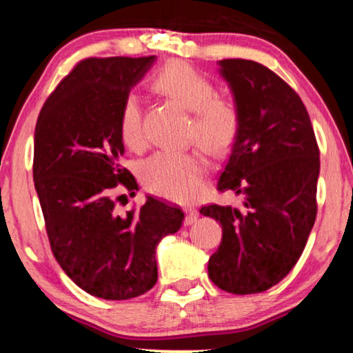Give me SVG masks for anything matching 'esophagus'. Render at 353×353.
<instances>
[{
    "instance_id": "obj_1",
    "label": "esophagus",
    "mask_w": 353,
    "mask_h": 353,
    "mask_svg": "<svg viewBox=\"0 0 353 353\" xmlns=\"http://www.w3.org/2000/svg\"><path fill=\"white\" fill-rule=\"evenodd\" d=\"M197 219H199V212H197L196 209H186V219H185V223L186 225H192L196 223Z\"/></svg>"
}]
</instances>
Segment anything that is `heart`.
I'll return each mask as SVG.
<instances>
[{"label": "heart", "instance_id": "b5f03b06", "mask_svg": "<svg viewBox=\"0 0 353 353\" xmlns=\"http://www.w3.org/2000/svg\"><path fill=\"white\" fill-rule=\"evenodd\" d=\"M154 90L192 114L190 133L214 156L228 151L239 130V109L230 96L215 94L212 81L183 61H172L157 72ZM119 130L128 148L143 144L141 104L127 94L120 105ZM207 163L199 154L161 151L141 165L144 186L173 202H190L204 191Z\"/></svg>", "mask_w": 353, "mask_h": 353}]
</instances>
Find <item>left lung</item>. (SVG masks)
<instances>
[{
  "mask_svg": "<svg viewBox=\"0 0 353 353\" xmlns=\"http://www.w3.org/2000/svg\"><path fill=\"white\" fill-rule=\"evenodd\" d=\"M239 109V130L219 191L243 196V209L207 205L221 225L209 278L231 294H257L294 268L316 216L320 151L308 112L286 81L254 61H219Z\"/></svg>",
  "mask_w": 353,
  "mask_h": 353,
  "instance_id": "1",
  "label": "left lung"
}]
</instances>
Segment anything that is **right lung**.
I'll use <instances>...</instances> for the list:
<instances>
[{"label":"right lung","instance_id":"1","mask_svg":"<svg viewBox=\"0 0 353 353\" xmlns=\"http://www.w3.org/2000/svg\"><path fill=\"white\" fill-rule=\"evenodd\" d=\"M156 56L90 57L57 85L38 115L33 181L57 263L77 286L105 301H127L157 281L156 249L180 230L181 209L148 196L119 212L114 188L138 183L120 165L122 101Z\"/></svg>","mask_w":353,"mask_h":353}]
</instances>
